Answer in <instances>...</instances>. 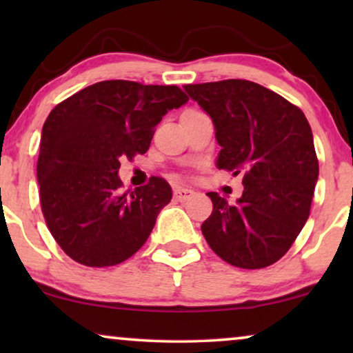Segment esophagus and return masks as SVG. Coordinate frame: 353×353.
Segmentation results:
<instances>
[{
	"instance_id": "esophagus-1",
	"label": "esophagus",
	"mask_w": 353,
	"mask_h": 353,
	"mask_svg": "<svg viewBox=\"0 0 353 353\" xmlns=\"http://www.w3.org/2000/svg\"><path fill=\"white\" fill-rule=\"evenodd\" d=\"M194 194V191L192 190H188V188H181V186H176L175 190H173V197H175L176 201H180V202H183V201H186V199H190V197Z\"/></svg>"
}]
</instances>
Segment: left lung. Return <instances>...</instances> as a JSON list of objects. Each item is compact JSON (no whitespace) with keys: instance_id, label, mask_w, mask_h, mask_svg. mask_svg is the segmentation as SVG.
I'll return each instance as SVG.
<instances>
[{"instance_id":"8db88e82","label":"left lung","mask_w":353,"mask_h":353,"mask_svg":"<svg viewBox=\"0 0 353 353\" xmlns=\"http://www.w3.org/2000/svg\"><path fill=\"white\" fill-rule=\"evenodd\" d=\"M212 119L221 148L215 165L244 173L234 204L207 192L214 210L202 223L212 250L239 268H265L288 252L310 215L318 159L305 115L248 80L185 85Z\"/></svg>"}]
</instances>
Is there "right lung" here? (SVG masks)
Wrapping results in <instances>:
<instances>
[{
    "label": "right lung",
    "instance_id": "right-lung-1",
    "mask_svg": "<svg viewBox=\"0 0 353 353\" xmlns=\"http://www.w3.org/2000/svg\"><path fill=\"white\" fill-rule=\"evenodd\" d=\"M188 101L175 85L105 80L51 110L37 178L48 228L70 259L112 267L143 248L172 201V188L152 176L146 186L122 192L120 159L146 152L163 115Z\"/></svg>",
    "mask_w": 353,
    "mask_h": 353
}]
</instances>
